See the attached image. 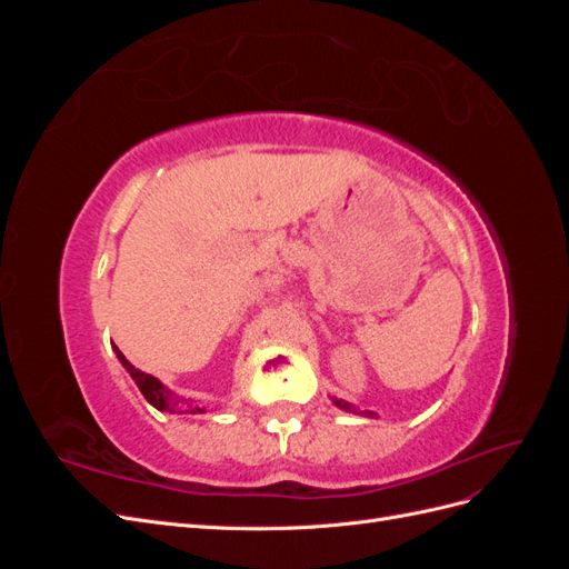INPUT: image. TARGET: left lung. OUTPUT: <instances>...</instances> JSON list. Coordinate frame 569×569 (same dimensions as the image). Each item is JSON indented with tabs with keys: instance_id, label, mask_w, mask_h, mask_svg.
Here are the masks:
<instances>
[{
	"instance_id": "left-lung-1",
	"label": "left lung",
	"mask_w": 569,
	"mask_h": 569,
	"mask_svg": "<svg viewBox=\"0 0 569 569\" xmlns=\"http://www.w3.org/2000/svg\"><path fill=\"white\" fill-rule=\"evenodd\" d=\"M332 401H335V406H337V408H341V410H353V406H351V403H347V401H341V399H332ZM368 416H375V412H370V410H368Z\"/></svg>"
}]
</instances>
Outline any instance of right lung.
I'll list each match as a JSON object with an SVG mask.
<instances>
[{
	"label": "right lung",
	"instance_id": "right-lung-1",
	"mask_svg": "<svg viewBox=\"0 0 569 569\" xmlns=\"http://www.w3.org/2000/svg\"><path fill=\"white\" fill-rule=\"evenodd\" d=\"M113 351H116V356H118L120 363H123V368L130 372V377L134 380V385L140 387V391H142L144 399H147L153 408L176 412V408H178L180 399H176L173 391L166 389V387H163V385H161L153 375H147V372H142V370H137V368L130 363V360H128L123 353H120V349H118V347H113ZM178 412H180V410H178ZM192 412H203V410H201V408H192Z\"/></svg>",
	"mask_w": 569,
	"mask_h": 569
}]
</instances>
